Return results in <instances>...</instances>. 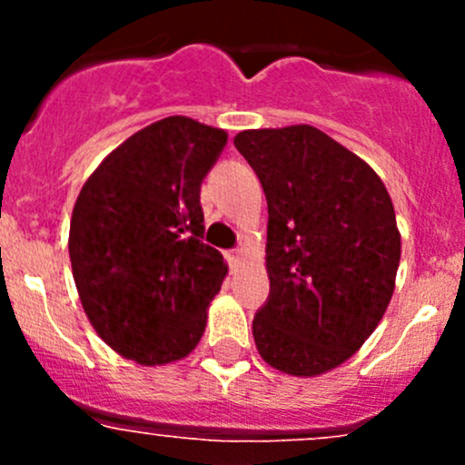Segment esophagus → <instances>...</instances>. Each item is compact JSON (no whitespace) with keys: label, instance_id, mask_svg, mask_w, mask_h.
<instances>
[{"label":"esophagus","instance_id":"1","mask_svg":"<svg viewBox=\"0 0 465 465\" xmlns=\"http://www.w3.org/2000/svg\"><path fill=\"white\" fill-rule=\"evenodd\" d=\"M227 261H229V265H238V262L242 261V252L241 250L227 252Z\"/></svg>","mask_w":465,"mask_h":465}]
</instances>
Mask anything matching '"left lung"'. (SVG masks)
<instances>
[{"mask_svg":"<svg viewBox=\"0 0 465 465\" xmlns=\"http://www.w3.org/2000/svg\"><path fill=\"white\" fill-rule=\"evenodd\" d=\"M233 145L270 213L256 349L276 371L322 376L360 351L391 302L401 262L391 198L364 159L312 125L242 130Z\"/></svg>","mask_w":465,"mask_h":465,"instance_id":"1","label":"left lung"}]
</instances>
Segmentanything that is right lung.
<instances>
[{
    "label": "right lung",
    "mask_w": 465,
    "mask_h": 465,
    "mask_svg": "<svg viewBox=\"0 0 465 465\" xmlns=\"http://www.w3.org/2000/svg\"><path fill=\"white\" fill-rule=\"evenodd\" d=\"M223 128L166 116L116 145L87 177L69 224V259L89 323L142 367L186 358L229 267L204 245L200 184Z\"/></svg>",
    "instance_id": "obj_1"
}]
</instances>
